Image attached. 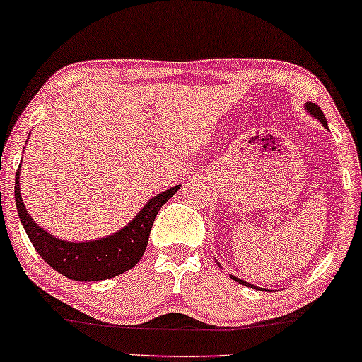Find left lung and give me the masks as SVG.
Listing matches in <instances>:
<instances>
[{
	"instance_id": "obj_1",
	"label": "left lung",
	"mask_w": 362,
	"mask_h": 362,
	"mask_svg": "<svg viewBox=\"0 0 362 362\" xmlns=\"http://www.w3.org/2000/svg\"><path fill=\"white\" fill-rule=\"evenodd\" d=\"M304 109H306V111L310 112V115H311L313 117H315V119H318L320 123H322L323 127L328 129L327 119H325V115H323V111H322V109L318 107V105H316V104H313V103H306V105H304ZM218 267H221V263H218ZM230 277H233V280H235V282L243 284V286H246V287H251V289H258V287H257V286H253V284H250V282H245V280H241V279L234 277V275H230Z\"/></svg>"
}]
</instances>
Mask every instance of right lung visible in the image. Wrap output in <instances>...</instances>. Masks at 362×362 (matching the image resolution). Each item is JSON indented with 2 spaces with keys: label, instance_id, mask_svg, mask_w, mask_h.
<instances>
[{
  "label": "right lung",
  "instance_id": "right-lung-1",
  "mask_svg": "<svg viewBox=\"0 0 362 362\" xmlns=\"http://www.w3.org/2000/svg\"><path fill=\"white\" fill-rule=\"evenodd\" d=\"M180 188L181 185L173 186L150 198L147 205L135 215V218L117 233L78 243L63 241L49 234L30 217V214H27L20 193V168L15 174V203L28 239L47 265L71 280L99 282V280L117 277L132 270L140 262L147 250L150 229L160 206Z\"/></svg>",
  "mask_w": 362,
  "mask_h": 362
}]
</instances>
